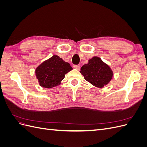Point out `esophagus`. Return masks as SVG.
<instances>
[{
	"label": "esophagus",
	"instance_id": "obj_1",
	"mask_svg": "<svg viewBox=\"0 0 147 147\" xmlns=\"http://www.w3.org/2000/svg\"><path fill=\"white\" fill-rule=\"evenodd\" d=\"M74 67L75 68V69H78V70L80 69V66L79 65H74Z\"/></svg>",
	"mask_w": 147,
	"mask_h": 147
}]
</instances>
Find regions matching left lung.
I'll list each match as a JSON object with an SVG mask.
<instances>
[{"instance_id":"obj_1","label":"left lung","mask_w":147,"mask_h":147,"mask_svg":"<svg viewBox=\"0 0 147 147\" xmlns=\"http://www.w3.org/2000/svg\"><path fill=\"white\" fill-rule=\"evenodd\" d=\"M84 79L95 86L102 88L112 78L113 72L109 66L98 57H93L88 63L83 65L80 70Z\"/></svg>"}]
</instances>
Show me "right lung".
I'll return each instance as SVG.
<instances>
[{"instance_id": "right-lung-1", "label": "right lung", "mask_w": 147, "mask_h": 147, "mask_svg": "<svg viewBox=\"0 0 147 147\" xmlns=\"http://www.w3.org/2000/svg\"><path fill=\"white\" fill-rule=\"evenodd\" d=\"M72 67L58 56L54 55L44 61L35 70V75L40 85L50 88L60 84L65 75Z\"/></svg>"}]
</instances>
